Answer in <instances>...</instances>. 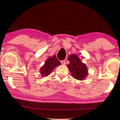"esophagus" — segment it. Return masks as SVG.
<instances>
[{
  "mask_svg": "<svg viewBox=\"0 0 120 120\" xmlns=\"http://www.w3.org/2000/svg\"><path fill=\"white\" fill-rule=\"evenodd\" d=\"M61 64L62 65H64L65 64H66V60H62L61 61Z\"/></svg>",
  "mask_w": 120,
  "mask_h": 120,
  "instance_id": "1",
  "label": "esophagus"
}]
</instances>
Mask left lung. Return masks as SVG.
Instances as JSON below:
<instances>
[{
	"mask_svg": "<svg viewBox=\"0 0 120 120\" xmlns=\"http://www.w3.org/2000/svg\"><path fill=\"white\" fill-rule=\"evenodd\" d=\"M68 60L70 64L67 66L74 78L81 80L87 77L88 70L86 64L82 62L77 56L71 54L69 56Z\"/></svg>",
	"mask_w": 120,
	"mask_h": 120,
	"instance_id": "left-lung-1",
	"label": "left lung"
}]
</instances>
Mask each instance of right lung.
Masks as SVG:
<instances>
[{"instance_id":"1","label":"right lung","mask_w":120,"mask_h":120,"mask_svg":"<svg viewBox=\"0 0 120 120\" xmlns=\"http://www.w3.org/2000/svg\"><path fill=\"white\" fill-rule=\"evenodd\" d=\"M61 64V62L56 58V56L50 57L46 60L43 67L41 68L40 72L42 76H47L51 74L56 66Z\"/></svg>"}]
</instances>
